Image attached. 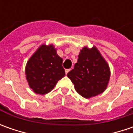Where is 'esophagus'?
<instances>
[{
    "mask_svg": "<svg viewBox=\"0 0 133 133\" xmlns=\"http://www.w3.org/2000/svg\"><path fill=\"white\" fill-rule=\"evenodd\" d=\"M70 70H71V69H66V70H65V72H66V74H67V73L69 72V71H70Z\"/></svg>",
    "mask_w": 133,
    "mask_h": 133,
    "instance_id": "obj_1",
    "label": "esophagus"
}]
</instances>
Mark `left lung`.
Instances as JSON below:
<instances>
[{
    "instance_id": "obj_1",
    "label": "left lung",
    "mask_w": 133,
    "mask_h": 133,
    "mask_svg": "<svg viewBox=\"0 0 133 133\" xmlns=\"http://www.w3.org/2000/svg\"><path fill=\"white\" fill-rule=\"evenodd\" d=\"M67 76L75 90L85 98H89L106 89L110 77V67L96 47H84L74 69Z\"/></svg>"
}]
</instances>
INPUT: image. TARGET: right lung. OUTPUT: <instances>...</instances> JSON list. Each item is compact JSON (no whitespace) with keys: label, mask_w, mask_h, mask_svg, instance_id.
I'll return each mask as SVG.
<instances>
[{"label":"right lung","mask_w":133,"mask_h":133,"mask_svg":"<svg viewBox=\"0 0 133 133\" xmlns=\"http://www.w3.org/2000/svg\"><path fill=\"white\" fill-rule=\"evenodd\" d=\"M63 59L53 45H42L30 58L26 66L29 85L37 94L44 95L55 87L65 75Z\"/></svg>","instance_id":"1"}]
</instances>
